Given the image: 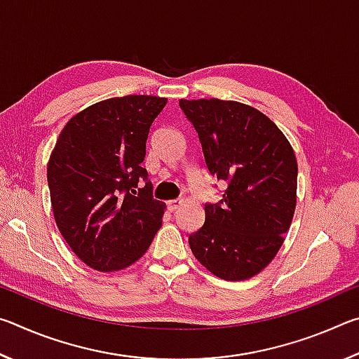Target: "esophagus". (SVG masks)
<instances>
[{
  "label": "esophagus",
  "mask_w": 359,
  "mask_h": 359,
  "mask_svg": "<svg viewBox=\"0 0 359 359\" xmlns=\"http://www.w3.org/2000/svg\"><path fill=\"white\" fill-rule=\"evenodd\" d=\"M166 204H168V209L171 210V212H174V210H177L180 208L182 201H180V199H171V201H168Z\"/></svg>",
  "instance_id": "obj_1"
}]
</instances>
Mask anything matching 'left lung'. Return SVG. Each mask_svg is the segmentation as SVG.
<instances>
[{
  "instance_id": "obj_1",
  "label": "left lung",
  "mask_w": 359,
  "mask_h": 359,
  "mask_svg": "<svg viewBox=\"0 0 359 359\" xmlns=\"http://www.w3.org/2000/svg\"><path fill=\"white\" fill-rule=\"evenodd\" d=\"M198 133L205 168L226 187L205 203L188 244L223 280H245L271 263L296 208L297 163L287 137L264 114L236 101L180 100Z\"/></svg>"
}]
</instances>
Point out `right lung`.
I'll return each instance as SVG.
<instances>
[{"label": "right lung", "mask_w": 359, "mask_h": 359, "mask_svg": "<svg viewBox=\"0 0 359 359\" xmlns=\"http://www.w3.org/2000/svg\"><path fill=\"white\" fill-rule=\"evenodd\" d=\"M165 106L166 98L147 95L96 102L66 123L52 151L47 182L57 226L96 271L135 263L161 226L166 204L154 198L141 165L150 126Z\"/></svg>", "instance_id": "right-lung-1"}]
</instances>
